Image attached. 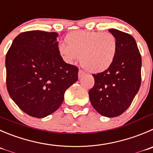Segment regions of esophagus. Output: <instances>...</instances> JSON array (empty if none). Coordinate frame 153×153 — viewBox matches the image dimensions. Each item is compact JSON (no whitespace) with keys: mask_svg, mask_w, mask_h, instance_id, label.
<instances>
[{"mask_svg":"<svg viewBox=\"0 0 153 153\" xmlns=\"http://www.w3.org/2000/svg\"><path fill=\"white\" fill-rule=\"evenodd\" d=\"M84 74H85V73H84L83 71H82V70H79V73H78V76H79V78L82 77V76H84Z\"/></svg>","mask_w":153,"mask_h":153,"instance_id":"1","label":"esophagus"}]
</instances>
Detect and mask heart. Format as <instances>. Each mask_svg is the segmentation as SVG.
Wrapping results in <instances>:
<instances>
[{
    "label": "heart",
    "instance_id": "b5f03b06",
    "mask_svg": "<svg viewBox=\"0 0 153 153\" xmlns=\"http://www.w3.org/2000/svg\"><path fill=\"white\" fill-rule=\"evenodd\" d=\"M65 41L67 45L58 48L64 60L74 63L81 57V65L90 73L104 72L116 59L117 39L110 32L76 30L67 34Z\"/></svg>",
    "mask_w": 153,
    "mask_h": 153
}]
</instances>
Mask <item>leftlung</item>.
<instances>
[{
  "mask_svg": "<svg viewBox=\"0 0 153 153\" xmlns=\"http://www.w3.org/2000/svg\"><path fill=\"white\" fill-rule=\"evenodd\" d=\"M109 31L117 39L118 49L113 65L92 74L94 85L88 91L92 107L101 115L116 117L131 104L141 83V56L134 38L117 29Z\"/></svg>",
  "mask_w": 153,
  "mask_h": 153,
  "instance_id": "8db88e82",
  "label": "left lung"
}]
</instances>
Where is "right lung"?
Instances as JSON below:
<instances>
[{
  "mask_svg": "<svg viewBox=\"0 0 153 153\" xmlns=\"http://www.w3.org/2000/svg\"><path fill=\"white\" fill-rule=\"evenodd\" d=\"M56 32L30 30L19 34L6 55L7 88L19 107L43 118L59 109L65 91L78 80V68L59 52Z\"/></svg>",
  "mask_w": 153,
  "mask_h": 153,
  "instance_id": "1",
  "label": "right lung"
}]
</instances>
